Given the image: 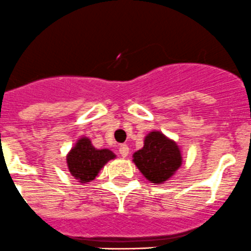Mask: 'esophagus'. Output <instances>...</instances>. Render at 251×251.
<instances>
[{
    "label": "esophagus",
    "mask_w": 251,
    "mask_h": 251,
    "mask_svg": "<svg viewBox=\"0 0 251 251\" xmlns=\"http://www.w3.org/2000/svg\"><path fill=\"white\" fill-rule=\"evenodd\" d=\"M120 153L122 157H126L129 153V148L128 145H126V144H122V145L120 146Z\"/></svg>",
    "instance_id": "1"
}]
</instances>
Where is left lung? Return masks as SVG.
I'll use <instances>...</instances> for the list:
<instances>
[{
	"instance_id": "left-lung-1",
	"label": "left lung",
	"mask_w": 251,
	"mask_h": 251,
	"mask_svg": "<svg viewBox=\"0 0 251 251\" xmlns=\"http://www.w3.org/2000/svg\"><path fill=\"white\" fill-rule=\"evenodd\" d=\"M133 161L146 179L163 183L182 165V155L175 141L160 131H151L144 140V148L133 155Z\"/></svg>"
}]
</instances>
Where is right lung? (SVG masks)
<instances>
[{"label": "right lung", "instance_id": "right-lung-1", "mask_svg": "<svg viewBox=\"0 0 251 251\" xmlns=\"http://www.w3.org/2000/svg\"><path fill=\"white\" fill-rule=\"evenodd\" d=\"M112 158H115L112 151L98 150L88 138H81L67 156V163L71 175L79 182L86 183L95 179L99 171Z\"/></svg>", "mask_w": 251, "mask_h": 251}]
</instances>
